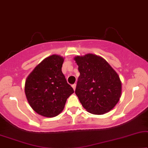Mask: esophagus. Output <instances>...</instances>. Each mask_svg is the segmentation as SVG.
<instances>
[{
  "instance_id": "34e87169",
  "label": "esophagus",
  "mask_w": 148,
  "mask_h": 148,
  "mask_svg": "<svg viewBox=\"0 0 148 148\" xmlns=\"http://www.w3.org/2000/svg\"><path fill=\"white\" fill-rule=\"evenodd\" d=\"M72 88H74V90H75V89H76V84H72Z\"/></svg>"
}]
</instances>
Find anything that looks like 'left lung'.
Instances as JSON below:
<instances>
[{"instance_id": "left-lung-1", "label": "left lung", "mask_w": 148, "mask_h": 148, "mask_svg": "<svg viewBox=\"0 0 148 148\" xmlns=\"http://www.w3.org/2000/svg\"><path fill=\"white\" fill-rule=\"evenodd\" d=\"M78 66L75 93L84 109L92 114H103L116 105L122 84L115 70L101 57L93 54L74 58Z\"/></svg>"}]
</instances>
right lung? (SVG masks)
<instances>
[{"instance_id": "1", "label": "right lung", "mask_w": 148, "mask_h": 148, "mask_svg": "<svg viewBox=\"0 0 148 148\" xmlns=\"http://www.w3.org/2000/svg\"><path fill=\"white\" fill-rule=\"evenodd\" d=\"M64 58L53 55L45 59L27 76L25 93L36 113L54 117L64 110L66 100L74 92L62 73Z\"/></svg>"}]
</instances>
